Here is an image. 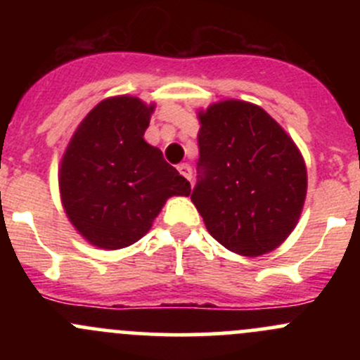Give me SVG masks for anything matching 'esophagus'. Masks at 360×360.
I'll return each instance as SVG.
<instances>
[{
  "label": "esophagus",
  "mask_w": 360,
  "mask_h": 360,
  "mask_svg": "<svg viewBox=\"0 0 360 360\" xmlns=\"http://www.w3.org/2000/svg\"><path fill=\"white\" fill-rule=\"evenodd\" d=\"M177 170H179V172L183 174L188 181H191V167L188 165V163H181V165L177 167Z\"/></svg>",
  "instance_id": "obj_1"
}]
</instances>
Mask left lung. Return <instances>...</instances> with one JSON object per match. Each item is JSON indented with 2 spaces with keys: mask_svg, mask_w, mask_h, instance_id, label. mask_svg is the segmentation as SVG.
Instances as JSON below:
<instances>
[{
  "mask_svg": "<svg viewBox=\"0 0 360 360\" xmlns=\"http://www.w3.org/2000/svg\"><path fill=\"white\" fill-rule=\"evenodd\" d=\"M197 184L191 202L209 233L233 252L261 256L296 226L307 197V167L291 137L244 101L198 115Z\"/></svg>",
  "mask_w": 360,
  "mask_h": 360,
  "instance_id": "left-lung-1",
  "label": "left lung"
}]
</instances>
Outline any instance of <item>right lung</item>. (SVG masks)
I'll return each instance as SVG.
<instances>
[{
    "mask_svg": "<svg viewBox=\"0 0 360 360\" xmlns=\"http://www.w3.org/2000/svg\"><path fill=\"white\" fill-rule=\"evenodd\" d=\"M153 108L130 96L103 101L83 118L64 153V209L96 248L132 245L148 233L167 198L190 195V181L144 141Z\"/></svg>",
    "mask_w": 360,
    "mask_h": 360,
    "instance_id": "add662e5",
    "label": "right lung"
}]
</instances>
